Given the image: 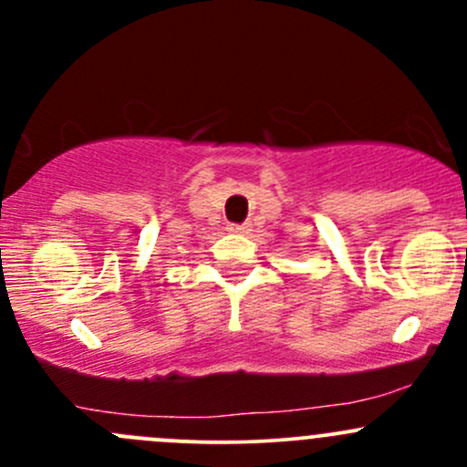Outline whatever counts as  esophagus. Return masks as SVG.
<instances>
[{
	"label": "esophagus",
	"instance_id": "obj_1",
	"mask_svg": "<svg viewBox=\"0 0 467 467\" xmlns=\"http://www.w3.org/2000/svg\"><path fill=\"white\" fill-rule=\"evenodd\" d=\"M228 230L234 234H246L251 230V223H230Z\"/></svg>",
	"mask_w": 467,
	"mask_h": 467
}]
</instances>
